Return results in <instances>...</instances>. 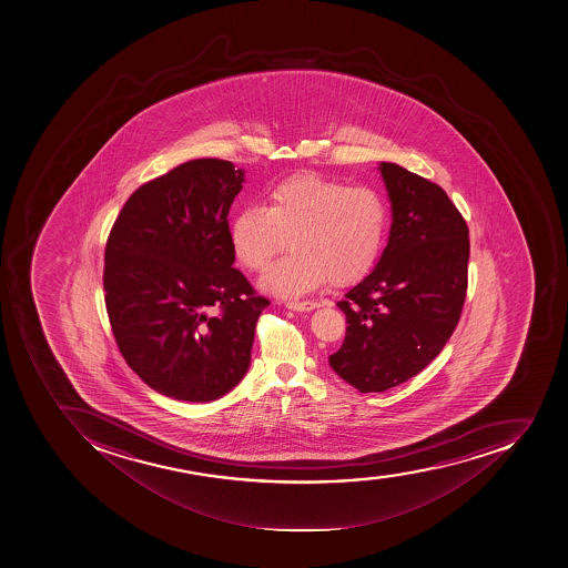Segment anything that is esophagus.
Instances as JSON below:
<instances>
[{"label":"esophagus","instance_id":"esophagus-1","mask_svg":"<svg viewBox=\"0 0 568 568\" xmlns=\"http://www.w3.org/2000/svg\"><path fill=\"white\" fill-rule=\"evenodd\" d=\"M286 308L296 310V312H310V310L317 308L320 303L315 301H286Z\"/></svg>","mask_w":568,"mask_h":568}]
</instances>
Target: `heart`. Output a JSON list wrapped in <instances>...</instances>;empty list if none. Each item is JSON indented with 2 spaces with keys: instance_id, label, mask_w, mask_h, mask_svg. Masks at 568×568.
Here are the masks:
<instances>
[{
  "instance_id": "b5f03b06",
  "label": "heart",
  "mask_w": 568,
  "mask_h": 568,
  "mask_svg": "<svg viewBox=\"0 0 568 568\" xmlns=\"http://www.w3.org/2000/svg\"><path fill=\"white\" fill-rule=\"evenodd\" d=\"M389 213L381 193L317 174L283 179L268 190L267 206L248 204L231 219L230 242L239 262L262 272L291 239L294 253L263 276L265 291L303 296L329 277L358 282L375 267Z\"/></svg>"
}]
</instances>
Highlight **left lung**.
<instances>
[{"mask_svg": "<svg viewBox=\"0 0 568 568\" xmlns=\"http://www.w3.org/2000/svg\"><path fill=\"white\" fill-rule=\"evenodd\" d=\"M393 207L389 242L338 308L346 337L329 366L361 393L404 384L448 343L468 288V225L445 190L381 163Z\"/></svg>", "mask_w": 568, "mask_h": 568, "instance_id": "8db88e82", "label": "left lung"}]
</instances>
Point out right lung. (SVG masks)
Wrapping results in <instances>:
<instances>
[{
	"mask_svg": "<svg viewBox=\"0 0 568 568\" xmlns=\"http://www.w3.org/2000/svg\"><path fill=\"white\" fill-rule=\"evenodd\" d=\"M242 184L230 161H187L138 187L109 233L103 292L118 349L170 398L230 393L271 305L233 267L227 215Z\"/></svg>",
	"mask_w": 568,
	"mask_h": 568,
	"instance_id": "obj_1",
	"label": "right lung"
}]
</instances>
